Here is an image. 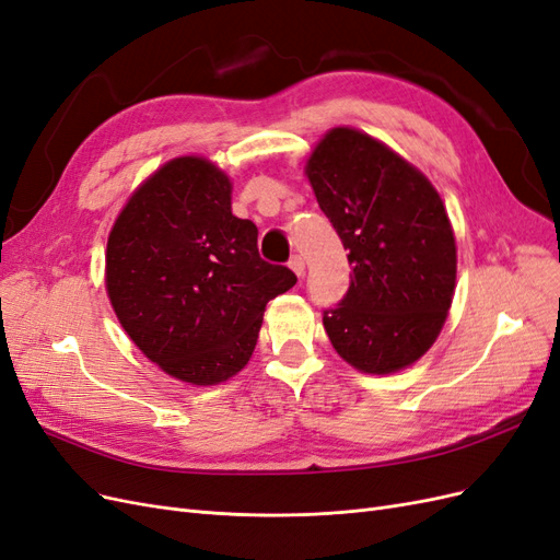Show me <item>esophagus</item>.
<instances>
[{"label":"esophagus","mask_w":560,"mask_h":560,"mask_svg":"<svg viewBox=\"0 0 560 560\" xmlns=\"http://www.w3.org/2000/svg\"><path fill=\"white\" fill-rule=\"evenodd\" d=\"M290 268L294 270V273L299 276V278H303V273H306V261H303L299 254H294V257L290 259Z\"/></svg>","instance_id":"obj_1"}]
</instances>
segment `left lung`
Wrapping results in <instances>:
<instances>
[{
  "label": "left lung",
  "mask_w": 560,
  "mask_h": 560,
  "mask_svg": "<svg viewBox=\"0 0 560 560\" xmlns=\"http://www.w3.org/2000/svg\"><path fill=\"white\" fill-rule=\"evenodd\" d=\"M306 175L352 266L322 315L334 350L364 374H393L430 350L455 290V238L442 198L411 163L354 128H334Z\"/></svg>",
  "instance_id": "obj_1"
}]
</instances>
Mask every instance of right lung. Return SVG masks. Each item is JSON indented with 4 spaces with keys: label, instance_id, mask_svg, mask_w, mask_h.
Segmentation results:
<instances>
[{
    "label": "right lung",
    "instance_id": "obj_1",
    "mask_svg": "<svg viewBox=\"0 0 560 560\" xmlns=\"http://www.w3.org/2000/svg\"><path fill=\"white\" fill-rule=\"evenodd\" d=\"M231 212V179L200 156L167 161L130 196L107 241V294L126 334L165 374L224 383L249 362L266 303L296 284L259 257Z\"/></svg>",
    "mask_w": 560,
    "mask_h": 560
}]
</instances>
